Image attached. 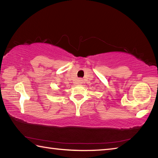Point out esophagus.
Instances as JSON below:
<instances>
[{"instance_id": "obj_1", "label": "esophagus", "mask_w": 158, "mask_h": 158, "mask_svg": "<svg viewBox=\"0 0 158 158\" xmlns=\"http://www.w3.org/2000/svg\"><path fill=\"white\" fill-rule=\"evenodd\" d=\"M82 83H83V80L80 79L79 80V84H81Z\"/></svg>"}]
</instances>
